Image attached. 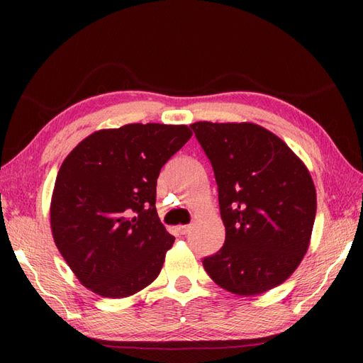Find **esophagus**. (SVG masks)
<instances>
[{
    "label": "esophagus",
    "mask_w": 363,
    "mask_h": 363,
    "mask_svg": "<svg viewBox=\"0 0 363 363\" xmlns=\"http://www.w3.org/2000/svg\"><path fill=\"white\" fill-rule=\"evenodd\" d=\"M177 230H179L181 235H186L190 230V226H179V228H177Z\"/></svg>",
    "instance_id": "1"
}]
</instances>
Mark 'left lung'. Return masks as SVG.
Returning <instances> with one entry per match:
<instances>
[{
  "mask_svg": "<svg viewBox=\"0 0 363 363\" xmlns=\"http://www.w3.org/2000/svg\"><path fill=\"white\" fill-rule=\"evenodd\" d=\"M218 186L225 245L203 267L221 289L254 296L282 284L309 248L317 191L279 137L254 123L190 125Z\"/></svg>",
  "mask_w": 363,
  "mask_h": 363,
  "instance_id": "obj_1",
  "label": "left lung"
}]
</instances>
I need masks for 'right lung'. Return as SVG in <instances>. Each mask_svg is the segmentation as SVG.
<instances>
[{"label": "right lung", "mask_w": 363, "mask_h": 363, "mask_svg": "<svg viewBox=\"0 0 363 363\" xmlns=\"http://www.w3.org/2000/svg\"><path fill=\"white\" fill-rule=\"evenodd\" d=\"M190 137L186 125L134 123L96 130L65 157L51 230L84 287L126 298L159 276L174 237L157 217V177Z\"/></svg>", "instance_id": "right-lung-1"}]
</instances>
